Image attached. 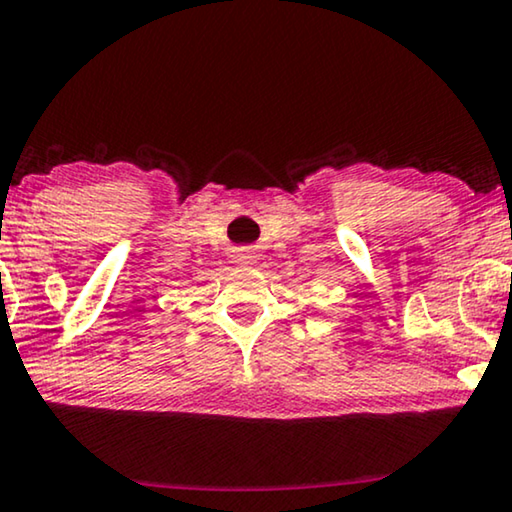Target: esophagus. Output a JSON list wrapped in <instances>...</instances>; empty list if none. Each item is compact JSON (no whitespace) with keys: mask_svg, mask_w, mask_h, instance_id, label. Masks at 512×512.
Masks as SVG:
<instances>
[{"mask_svg":"<svg viewBox=\"0 0 512 512\" xmlns=\"http://www.w3.org/2000/svg\"><path fill=\"white\" fill-rule=\"evenodd\" d=\"M250 257H253V255H250V253H243V255H239V262H250Z\"/></svg>","mask_w":512,"mask_h":512,"instance_id":"obj_1","label":"esophagus"}]
</instances>
